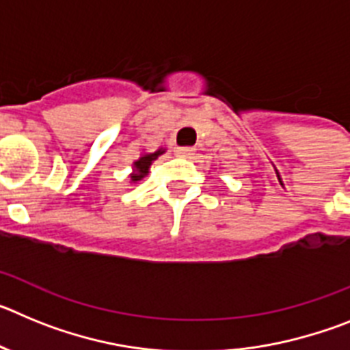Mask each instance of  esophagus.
<instances>
[{"label":"esophagus","mask_w":350,"mask_h":350,"mask_svg":"<svg viewBox=\"0 0 350 350\" xmlns=\"http://www.w3.org/2000/svg\"><path fill=\"white\" fill-rule=\"evenodd\" d=\"M175 154L180 157H191L194 154V148L193 147H177L175 148Z\"/></svg>","instance_id":"34e87169"}]
</instances>
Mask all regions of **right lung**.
<instances>
[{
  "mask_svg": "<svg viewBox=\"0 0 350 350\" xmlns=\"http://www.w3.org/2000/svg\"><path fill=\"white\" fill-rule=\"evenodd\" d=\"M165 150L166 148H157L156 152H142L140 157L133 163V172L129 173L131 182H138L144 177H147L150 165H152L154 161H156L161 154H165Z\"/></svg>",
  "mask_w": 350,
  "mask_h": 350,
  "instance_id": "obj_1",
  "label": "right lung"
}]
</instances>
